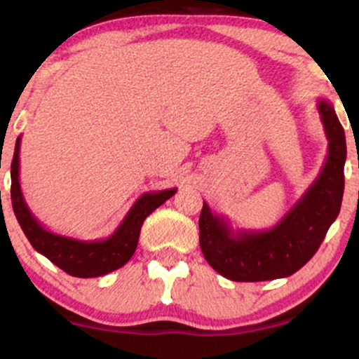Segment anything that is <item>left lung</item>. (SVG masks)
I'll return each instance as SVG.
<instances>
[{"mask_svg":"<svg viewBox=\"0 0 359 359\" xmlns=\"http://www.w3.org/2000/svg\"><path fill=\"white\" fill-rule=\"evenodd\" d=\"M327 138V156L317 179L285 216L270 229H233L204 203L199 243L204 258L233 282H265L290 277L316 255L336 221L344 192L346 137L332 104L317 101Z\"/></svg>","mask_w":359,"mask_h":359,"instance_id":"obj_1","label":"left lung"}]
</instances>
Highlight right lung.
Wrapping results in <instances>:
<instances>
[{
    "label": "right lung",
    "mask_w": 359,
    "mask_h": 359,
    "mask_svg": "<svg viewBox=\"0 0 359 359\" xmlns=\"http://www.w3.org/2000/svg\"><path fill=\"white\" fill-rule=\"evenodd\" d=\"M20 143L22 138H16L13 162H11V204L20 226L30 245L48 258L65 273L79 278H93L121 269L130 262L137 250L140 231L143 221L150 216L158 205L177 192V187L165 191L147 192L135 201L130 211L119 222L111 236L104 240H77V238L62 236V234L48 231L25 203V197L20 187Z\"/></svg>",
    "instance_id": "1"
}]
</instances>
